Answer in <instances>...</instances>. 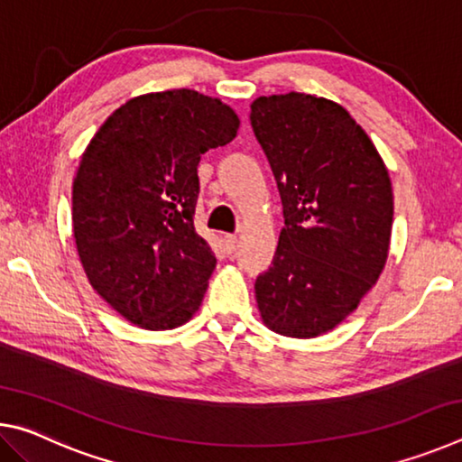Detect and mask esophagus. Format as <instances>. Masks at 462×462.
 <instances>
[{"label":"esophagus","mask_w":462,"mask_h":462,"mask_svg":"<svg viewBox=\"0 0 462 462\" xmlns=\"http://www.w3.org/2000/svg\"><path fill=\"white\" fill-rule=\"evenodd\" d=\"M224 248H226V253H228V254H232L234 253V250H236V245H238V238L236 236H234V234H226V236H224Z\"/></svg>","instance_id":"esophagus-1"}]
</instances>
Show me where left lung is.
Here are the masks:
<instances>
[{
    "label": "left lung",
    "mask_w": 462,
    "mask_h": 462,
    "mask_svg": "<svg viewBox=\"0 0 462 462\" xmlns=\"http://www.w3.org/2000/svg\"><path fill=\"white\" fill-rule=\"evenodd\" d=\"M250 124L285 228L254 293L264 326L316 338L353 314L385 267L393 193L383 159L342 106L308 93L259 97Z\"/></svg>",
    "instance_id": "1"
}]
</instances>
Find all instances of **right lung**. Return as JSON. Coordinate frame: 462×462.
<instances>
[{
	"mask_svg": "<svg viewBox=\"0 0 462 462\" xmlns=\"http://www.w3.org/2000/svg\"><path fill=\"white\" fill-rule=\"evenodd\" d=\"M238 116L193 89L126 101L91 138L73 181V234L89 283L120 316L171 330L199 310L216 256L193 226L198 165Z\"/></svg>",
	"mask_w": 462,
	"mask_h": 462,
	"instance_id": "add662e5",
	"label": "right lung"
}]
</instances>
